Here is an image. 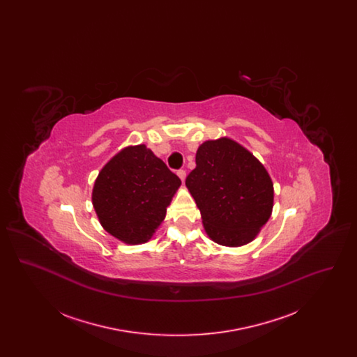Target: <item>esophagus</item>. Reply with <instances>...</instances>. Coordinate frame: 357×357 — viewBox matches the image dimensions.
<instances>
[{"mask_svg":"<svg viewBox=\"0 0 357 357\" xmlns=\"http://www.w3.org/2000/svg\"><path fill=\"white\" fill-rule=\"evenodd\" d=\"M176 174H178V176L181 178V181H182V182H185V179H186V171L179 170Z\"/></svg>","mask_w":357,"mask_h":357,"instance_id":"obj_1","label":"esophagus"}]
</instances>
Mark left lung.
<instances>
[{
	"instance_id": "8db88e82",
	"label": "left lung",
	"mask_w": 357,
	"mask_h": 357,
	"mask_svg": "<svg viewBox=\"0 0 357 357\" xmlns=\"http://www.w3.org/2000/svg\"><path fill=\"white\" fill-rule=\"evenodd\" d=\"M195 163L186 187L201 211L206 234L229 248L252 242L272 215L274 188L269 172L227 136L204 142Z\"/></svg>"
}]
</instances>
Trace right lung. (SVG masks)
Wrapping results in <instances>:
<instances>
[{"label": "right lung", "mask_w": 357, "mask_h": 357, "mask_svg": "<svg viewBox=\"0 0 357 357\" xmlns=\"http://www.w3.org/2000/svg\"><path fill=\"white\" fill-rule=\"evenodd\" d=\"M179 186L181 179L146 144L128 146L99 172L92 204L107 233L139 245L151 239Z\"/></svg>", "instance_id": "obj_1"}]
</instances>
